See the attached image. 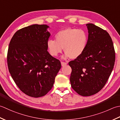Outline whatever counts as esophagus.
I'll return each instance as SVG.
<instances>
[{
	"label": "esophagus",
	"mask_w": 120,
	"mask_h": 120,
	"mask_svg": "<svg viewBox=\"0 0 120 120\" xmlns=\"http://www.w3.org/2000/svg\"><path fill=\"white\" fill-rule=\"evenodd\" d=\"M61 64H62V66L63 67H64V66H65L67 64V63H66V62H61Z\"/></svg>",
	"instance_id": "esophagus-1"
}]
</instances>
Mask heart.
I'll list each match as a JSON object with an SVG mask.
<instances>
[{
  "instance_id": "obj_1",
  "label": "heart",
  "mask_w": 120,
  "mask_h": 120,
  "mask_svg": "<svg viewBox=\"0 0 120 120\" xmlns=\"http://www.w3.org/2000/svg\"><path fill=\"white\" fill-rule=\"evenodd\" d=\"M55 40L47 41L49 52L53 56H56L62 52L63 48L65 57L75 59L83 53L87 45L88 37L82 29L67 28L56 34Z\"/></svg>"
}]
</instances>
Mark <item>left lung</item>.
Segmentation results:
<instances>
[{
  "mask_svg": "<svg viewBox=\"0 0 120 120\" xmlns=\"http://www.w3.org/2000/svg\"><path fill=\"white\" fill-rule=\"evenodd\" d=\"M89 32L84 51L69 62L71 67V86L78 94L89 96L106 84L113 69L116 55L112 39L106 30L87 24Z\"/></svg>",
  "mask_w": 120,
  "mask_h": 120,
  "instance_id": "left-lung-1",
  "label": "left lung"
}]
</instances>
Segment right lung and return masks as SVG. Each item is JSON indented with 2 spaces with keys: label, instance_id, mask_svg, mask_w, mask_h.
<instances>
[{
  "label": "right lung",
  "instance_id": "add662e5",
  "mask_svg": "<svg viewBox=\"0 0 120 120\" xmlns=\"http://www.w3.org/2000/svg\"><path fill=\"white\" fill-rule=\"evenodd\" d=\"M49 27L44 24H34L21 28L14 34L9 43V71L19 90L30 97L47 94L61 68L60 61L47 51Z\"/></svg>",
  "mask_w": 120,
  "mask_h": 120
}]
</instances>
